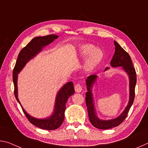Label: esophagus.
Wrapping results in <instances>:
<instances>
[{
    "mask_svg": "<svg viewBox=\"0 0 148 148\" xmlns=\"http://www.w3.org/2000/svg\"><path fill=\"white\" fill-rule=\"evenodd\" d=\"M74 89H75V91H76V92H80L82 91V87L79 84H77L76 85V86H75Z\"/></svg>",
    "mask_w": 148,
    "mask_h": 148,
    "instance_id": "34e87169",
    "label": "esophagus"
}]
</instances>
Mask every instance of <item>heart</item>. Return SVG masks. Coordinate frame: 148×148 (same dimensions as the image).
<instances>
[{"instance_id":"1","label":"heart","mask_w":148,"mask_h":148,"mask_svg":"<svg viewBox=\"0 0 148 148\" xmlns=\"http://www.w3.org/2000/svg\"><path fill=\"white\" fill-rule=\"evenodd\" d=\"M77 55L80 59H86L84 65V71L90 73L99 66L103 58V53L99 48L90 44H79L76 46Z\"/></svg>"}]
</instances>
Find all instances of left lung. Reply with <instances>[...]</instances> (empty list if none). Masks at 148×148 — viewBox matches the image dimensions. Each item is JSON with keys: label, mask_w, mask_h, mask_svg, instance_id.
<instances>
[{"label": "left lung", "mask_w": 148, "mask_h": 148, "mask_svg": "<svg viewBox=\"0 0 148 148\" xmlns=\"http://www.w3.org/2000/svg\"><path fill=\"white\" fill-rule=\"evenodd\" d=\"M115 53L112 59L110 61V65L112 67H121L123 71L126 72L129 76V100L126 108L119 116L114 119L104 120L101 119L97 116L95 110L93 97H92V88L96 82L98 76L97 75H91L86 79L87 91L86 93V102L88 111L89 121L95 127L99 129H109L114 128L119 125L126 118L127 114L133 103L134 99V90L136 84V71L132 65L131 57L125 50L120 46L117 42L114 41ZM110 68L106 67L104 72L109 70Z\"/></svg>", "instance_id": "8db88e82"}]
</instances>
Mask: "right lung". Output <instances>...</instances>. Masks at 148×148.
<instances>
[{"label": "right lung", "instance_id": "obj_1", "mask_svg": "<svg viewBox=\"0 0 148 148\" xmlns=\"http://www.w3.org/2000/svg\"><path fill=\"white\" fill-rule=\"evenodd\" d=\"M59 36L56 34H50L45 36H37L32 39V40L19 52L13 71L15 97L21 106L24 114H25L27 118L34 126L49 131L58 129L63 122L67 100L74 93L73 83L72 82H67L59 90L55 101L53 112L51 116L46 118L38 119L29 115L22 106L18 99L17 77L18 74L23 70L27 62L36 56V55L40 53L44 47L53 42Z\"/></svg>", "mask_w": 148, "mask_h": 148}]
</instances>
